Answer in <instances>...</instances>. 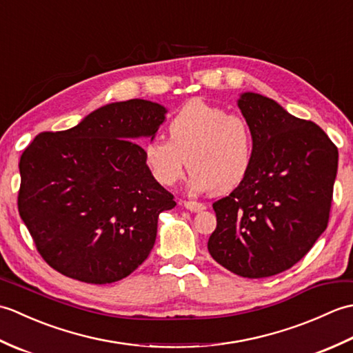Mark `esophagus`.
<instances>
[{"label":"esophagus","mask_w":353,"mask_h":353,"mask_svg":"<svg viewBox=\"0 0 353 353\" xmlns=\"http://www.w3.org/2000/svg\"><path fill=\"white\" fill-rule=\"evenodd\" d=\"M182 205L188 209V211H192V212H200L203 211V209H206L203 203H199V201H192V200H183Z\"/></svg>","instance_id":"esophagus-1"}]
</instances>
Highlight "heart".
Listing matches in <instances>:
<instances>
[{
  "label": "heart",
  "instance_id": "b5f03b06",
  "mask_svg": "<svg viewBox=\"0 0 353 353\" xmlns=\"http://www.w3.org/2000/svg\"><path fill=\"white\" fill-rule=\"evenodd\" d=\"M168 137H154L144 145L152 176L163 186L185 174L186 159L196 191L228 192L249 174L253 163V134L245 119L214 104L191 100L168 123Z\"/></svg>",
  "mask_w": 353,
  "mask_h": 353
}]
</instances>
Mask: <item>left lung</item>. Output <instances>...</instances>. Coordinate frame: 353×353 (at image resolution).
Masks as SVG:
<instances>
[{"label": "left lung", "instance_id": "8db88e82", "mask_svg": "<svg viewBox=\"0 0 353 353\" xmlns=\"http://www.w3.org/2000/svg\"><path fill=\"white\" fill-rule=\"evenodd\" d=\"M238 106L253 134V163L212 205L216 228L208 250L229 272L261 279L297 264L325 232L339 150L316 123L267 97L245 92Z\"/></svg>", "mask_w": 353, "mask_h": 353}]
</instances>
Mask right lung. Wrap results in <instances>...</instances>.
Returning a JSON list of instances; mask_svg holds the SVG:
<instances>
[{"instance_id":"obj_1","label":"right lung","mask_w":353,"mask_h":353,"mask_svg":"<svg viewBox=\"0 0 353 353\" xmlns=\"http://www.w3.org/2000/svg\"><path fill=\"white\" fill-rule=\"evenodd\" d=\"M165 112L147 100L112 103L70 130L39 133L24 150L18 211L50 267L101 285L147 259L157 216L176 201L133 141L154 137Z\"/></svg>"}]
</instances>
